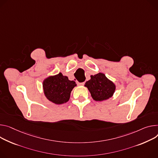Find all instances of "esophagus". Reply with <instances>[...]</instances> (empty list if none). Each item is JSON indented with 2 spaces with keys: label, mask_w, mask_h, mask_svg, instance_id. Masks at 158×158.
<instances>
[{
  "label": "esophagus",
  "mask_w": 158,
  "mask_h": 158,
  "mask_svg": "<svg viewBox=\"0 0 158 158\" xmlns=\"http://www.w3.org/2000/svg\"><path fill=\"white\" fill-rule=\"evenodd\" d=\"M77 84L79 85H83L84 84V82H77Z\"/></svg>",
  "instance_id": "esophagus-1"
}]
</instances>
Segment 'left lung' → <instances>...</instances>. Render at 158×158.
Segmentation results:
<instances>
[{
    "label": "left lung",
    "instance_id": "left-lung-1",
    "mask_svg": "<svg viewBox=\"0 0 158 158\" xmlns=\"http://www.w3.org/2000/svg\"><path fill=\"white\" fill-rule=\"evenodd\" d=\"M84 85L88 88L93 99L97 102L109 99L116 89L114 84L101 73L91 76V79L85 82Z\"/></svg>",
    "mask_w": 158,
    "mask_h": 158
}]
</instances>
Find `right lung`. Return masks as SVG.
Listing matches in <instances>:
<instances>
[{"label":"right lung","mask_w":158,"mask_h":158,"mask_svg":"<svg viewBox=\"0 0 158 158\" xmlns=\"http://www.w3.org/2000/svg\"><path fill=\"white\" fill-rule=\"evenodd\" d=\"M77 84L75 81L69 80L61 73L55 76H49L43 82L44 94L50 102L61 105L67 102L73 88Z\"/></svg>","instance_id":"add662e5"}]
</instances>
